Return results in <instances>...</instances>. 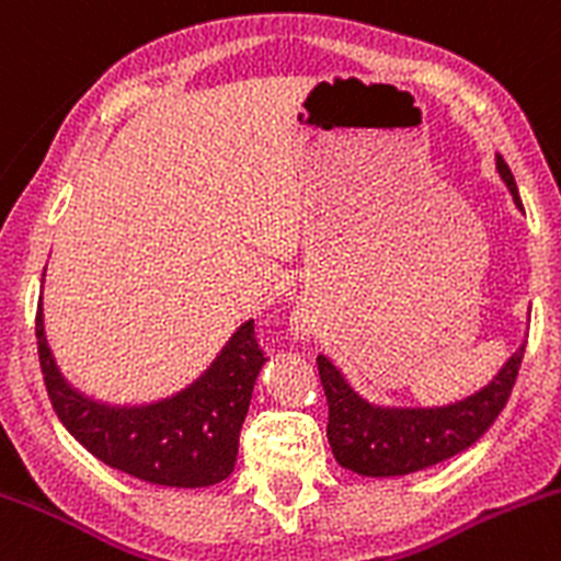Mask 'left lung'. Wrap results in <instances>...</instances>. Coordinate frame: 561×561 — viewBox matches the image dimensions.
Masks as SVG:
<instances>
[{
	"mask_svg": "<svg viewBox=\"0 0 561 561\" xmlns=\"http://www.w3.org/2000/svg\"><path fill=\"white\" fill-rule=\"evenodd\" d=\"M496 172L505 181L518 210H524L513 172L507 170L500 153H496ZM524 348L527 343H522V348L481 391L440 408L375 405L356 394L354 386L332 365V359L321 354L316 362L329 405L327 437L337 465L367 478H394L426 470L437 461L461 454L494 424L505 408L522 367Z\"/></svg>",
	"mask_w": 561,
	"mask_h": 561,
	"instance_id": "1",
	"label": "left lung"
}]
</instances>
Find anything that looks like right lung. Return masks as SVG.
Wrapping results in <instances>:
<instances>
[{
  "instance_id": "obj_1",
  "label": "right lung",
  "mask_w": 561,
  "mask_h": 561,
  "mask_svg": "<svg viewBox=\"0 0 561 561\" xmlns=\"http://www.w3.org/2000/svg\"><path fill=\"white\" fill-rule=\"evenodd\" d=\"M34 334L50 405L85 451L159 486L202 489L232 476L253 383L267 362L253 321L242 323L192 386L151 405H107L69 386L45 340L43 299Z\"/></svg>"
}]
</instances>
